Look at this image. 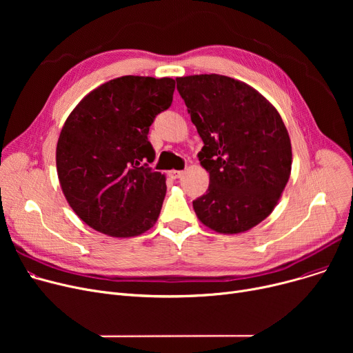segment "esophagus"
<instances>
[{
	"mask_svg": "<svg viewBox=\"0 0 353 353\" xmlns=\"http://www.w3.org/2000/svg\"><path fill=\"white\" fill-rule=\"evenodd\" d=\"M183 170H170L169 172V176L172 177V179H180L181 176H183Z\"/></svg>",
	"mask_w": 353,
	"mask_h": 353,
	"instance_id": "esophagus-1",
	"label": "esophagus"
}]
</instances>
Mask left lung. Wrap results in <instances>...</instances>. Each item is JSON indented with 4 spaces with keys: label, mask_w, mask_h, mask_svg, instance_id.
<instances>
[{
    "label": "left lung",
    "mask_w": 353,
    "mask_h": 353,
    "mask_svg": "<svg viewBox=\"0 0 353 353\" xmlns=\"http://www.w3.org/2000/svg\"><path fill=\"white\" fill-rule=\"evenodd\" d=\"M176 81L205 144L197 157L210 174L193 209L219 233L246 232L272 213L290 176L292 147L282 117L234 79L200 74Z\"/></svg>",
    "instance_id": "left-lung-1"
}]
</instances>
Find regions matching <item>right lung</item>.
Returning <instances> with one entry per match:
<instances>
[{
    "mask_svg": "<svg viewBox=\"0 0 353 353\" xmlns=\"http://www.w3.org/2000/svg\"><path fill=\"white\" fill-rule=\"evenodd\" d=\"M173 79L124 76L92 90L71 111L57 143V173L68 205L113 237L153 228L165 177L153 172L148 130L172 105Z\"/></svg>",
    "mask_w": 353,
    "mask_h": 353,
    "instance_id": "right-lung-1",
    "label": "right lung"
}]
</instances>
